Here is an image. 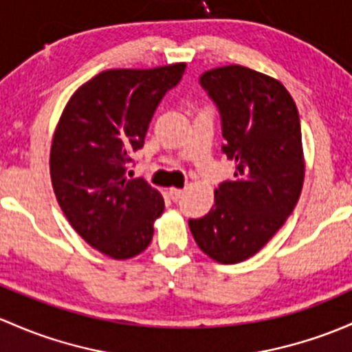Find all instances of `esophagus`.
Here are the masks:
<instances>
[{
    "label": "esophagus",
    "mask_w": 352,
    "mask_h": 352,
    "mask_svg": "<svg viewBox=\"0 0 352 352\" xmlns=\"http://www.w3.org/2000/svg\"><path fill=\"white\" fill-rule=\"evenodd\" d=\"M168 195L173 202H177L184 195V188H177V187L168 188Z\"/></svg>",
    "instance_id": "34e87169"
}]
</instances>
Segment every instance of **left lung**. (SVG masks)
<instances>
[{"mask_svg":"<svg viewBox=\"0 0 352 352\" xmlns=\"http://www.w3.org/2000/svg\"><path fill=\"white\" fill-rule=\"evenodd\" d=\"M219 108L223 151L234 175L214 190V206L188 221L202 253L223 265L256 254L288 219L300 197L305 158L298 111L278 79L224 65L201 76Z\"/></svg>","mask_w":352,"mask_h":352,"instance_id":"8db88e82","label":"left lung"}]
</instances>
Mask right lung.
<instances>
[{
	"mask_svg": "<svg viewBox=\"0 0 352 352\" xmlns=\"http://www.w3.org/2000/svg\"><path fill=\"white\" fill-rule=\"evenodd\" d=\"M184 72L186 62L104 70L70 96L55 128L50 177L58 206L77 234L113 260L143 253L165 209L157 188L128 179L129 155Z\"/></svg>",
	"mask_w": 352,
	"mask_h": 352,
	"instance_id": "obj_1",
	"label": "right lung"
}]
</instances>
